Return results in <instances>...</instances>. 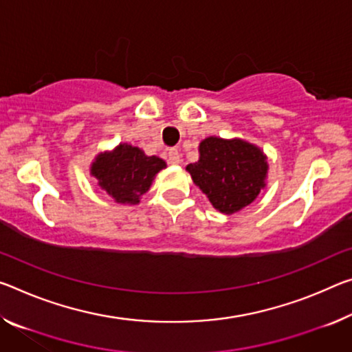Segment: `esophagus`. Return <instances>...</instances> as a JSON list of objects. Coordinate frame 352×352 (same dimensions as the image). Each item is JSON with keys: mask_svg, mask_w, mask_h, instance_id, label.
Here are the masks:
<instances>
[{"mask_svg": "<svg viewBox=\"0 0 352 352\" xmlns=\"http://www.w3.org/2000/svg\"><path fill=\"white\" fill-rule=\"evenodd\" d=\"M167 163L169 164L180 163V153H178L177 148H170L169 152H167Z\"/></svg>", "mask_w": 352, "mask_h": 352, "instance_id": "34e87169", "label": "esophagus"}]
</instances>
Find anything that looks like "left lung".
<instances>
[{
	"label": "left lung",
	"mask_w": 352,
	"mask_h": 352,
	"mask_svg": "<svg viewBox=\"0 0 352 352\" xmlns=\"http://www.w3.org/2000/svg\"><path fill=\"white\" fill-rule=\"evenodd\" d=\"M199 153L197 163L188 164L186 170L221 213L243 210L266 186V155L254 144L210 136L200 142Z\"/></svg>",
	"instance_id": "1"
}]
</instances>
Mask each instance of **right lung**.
I'll list each match as a JSON object with an SVG mask.
<instances>
[{"instance_id":"1","label":"right lung","mask_w":352,"mask_h":352,"mask_svg":"<svg viewBox=\"0 0 352 352\" xmlns=\"http://www.w3.org/2000/svg\"><path fill=\"white\" fill-rule=\"evenodd\" d=\"M164 167V160L158 156H147L141 148L119 144L113 152L97 155L91 174L117 204L136 205Z\"/></svg>"}]
</instances>
